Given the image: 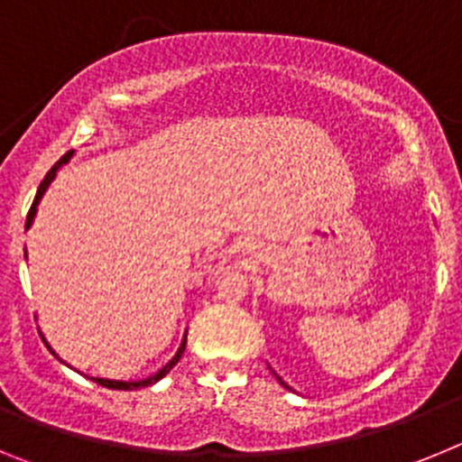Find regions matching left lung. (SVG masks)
Returning a JSON list of instances; mask_svg holds the SVG:
<instances>
[{
    "instance_id": "obj_1",
    "label": "left lung",
    "mask_w": 462,
    "mask_h": 462,
    "mask_svg": "<svg viewBox=\"0 0 462 462\" xmlns=\"http://www.w3.org/2000/svg\"><path fill=\"white\" fill-rule=\"evenodd\" d=\"M280 383H282V386H287V383H284V382H282V379H280ZM287 389H289V386H287Z\"/></svg>"
}]
</instances>
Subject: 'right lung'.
<instances>
[{
  "label": "right lung",
  "instance_id": "right-lung-1",
  "mask_svg": "<svg viewBox=\"0 0 462 462\" xmlns=\"http://www.w3.org/2000/svg\"><path fill=\"white\" fill-rule=\"evenodd\" d=\"M71 154H73V152H67V154H64V157L60 159V162H57V164L52 166L51 171H48L46 178H43V180H41L39 191H36V196H34V203H32L30 212H27V222H24V228L30 226L32 219H34V212H36V206H39V199H41V196H43V191H46V187L51 185L52 178H55L57 169H60V166H62L64 162H69V157H71ZM185 346H187V340H182V346H180V349H178V354H175V356H173V361L166 363L164 368L159 370V373L154 374V377L145 379V382H110V379H99V377H92V379H94V382H97V383H101V386H106V389H116V391H134V389H141V386H150V383L159 382V379L164 377V374H169L171 370H173L175 363H178V361H180V358H182V352H185Z\"/></svg>",
  "mask_w": 462,
  "mask_h": 462
}]
</instances>
